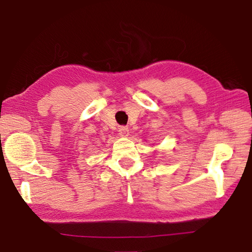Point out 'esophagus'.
<instances>
[{
	"mask_svg": "<svg viewBox=\"0 0 252 252\" xmlns=\"http://www.w3.org/2000/svg\"><path fill=\"white\" fill-rule=\"evenodd\" d=\"M119 134L121 137H127L129 136V129L126 126H120L119 127Z\"/></svg>",
	"mask_w": 252,
	"mask_h": 252,
	"instance_id": "obj_1",
	"label": "esophagus"
}]
</instances>
